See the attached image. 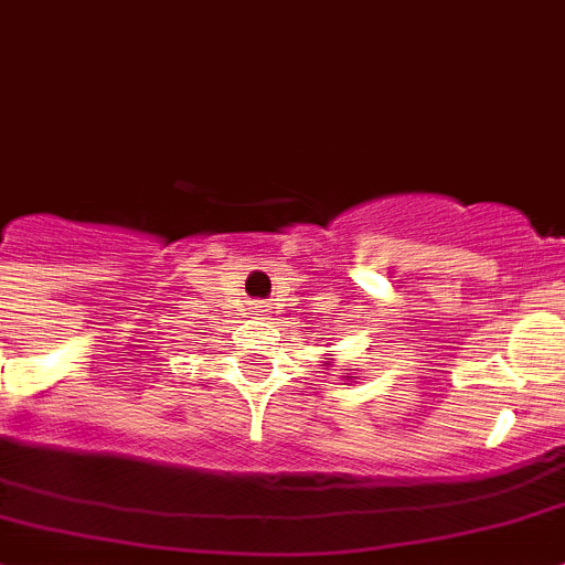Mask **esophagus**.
Instances as JSON below:
<instances>
[{
    "instance_id": "34e87169",
    "label": "esophagus",
    "mask_w": 565,
    "mask_h": 565,
    "mask_svg": "<svg viewBox=\"0 0 565 565\" xmlns=\"http://www.w3.org/2000/svg\"><path fill=\"white\" fill-rule=\"evenodd\" d=\"M256 311H270V309H267V306H256Z\"/></svg>"
}]
</instances>
